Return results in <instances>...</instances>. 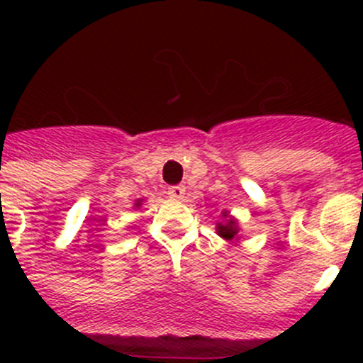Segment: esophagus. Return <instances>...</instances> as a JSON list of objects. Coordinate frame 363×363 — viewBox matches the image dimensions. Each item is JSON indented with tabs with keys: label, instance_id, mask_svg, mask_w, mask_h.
I'll return each mask as SVG.
<instances>
[{
	"label": "esophagus",
	"instance_id": "1",
	"mask_svg": "<svg viewBox=\"0 0 363 363\" xmlns=\"http://www.w3.org/2000/svg\"><path fill=\"white\" fill-rule=\"evenodd\" d=\"M168 195H170L172 199L181 200L182 196L186 195V188L184 186H172V188H168Z\"/></svg>",
	"mask_w": 363,
	"mask_h": 363
}]
</instances>
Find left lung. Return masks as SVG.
<instances>
[{
	"instance_id": "8db88e82",
	"label": "left lung",
	"mask_w": 363,
	"mask_h": 363,
	"mask_svg": "<svg viewBox=\"0 0 363 363\" xmlns=\"http://www.w3.org/2000/svg\"><path fill=\"white\" fill-rule=\"evenodd\" d=\"M221 216H223V221L216 223V232H218V235L221 237V239L228 240V242H232V240H239L240 226H239V221H237V218H233L228 211H223Z\"/></svg>"
}]
</instances>
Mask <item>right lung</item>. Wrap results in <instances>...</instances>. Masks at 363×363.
<instances>
[{"instance_id":"obj_1","label":"right lung","mask_w":363,"mask_h":363,"mask_svg":"<svg viewBox=\"0 0 363 363\" xmlns=\"http://www.w3.org/2000/svg\"><path fill=\"white\" fill-rule=\"evenodd\" d=\"M142 202H144V199H138L137 202L133 203V208H140L142 207Z\"/></svg>"}]
</instances>
